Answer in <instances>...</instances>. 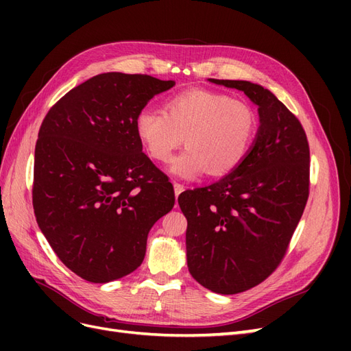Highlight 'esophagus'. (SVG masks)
I'll return each mask as SVG.
<instances>
[{"instance_id":"obj_1","label":"esophagus","mask_w":351,"mask_h":351,"mask_svg":"<svg viewBox=\"0 0 351 351\" xmlns=\"http://www.w3.org/2000/svg\"><path fill=\"white\" fill-rule=\"evenodd\" d=\"M184 190V186L183 184H180V183H174V193H176V199L178 197V195L182 193Z\"/></svg>"}]
</instances>
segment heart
Instances as JSON below:
<instances>
[{"label": "heart", "mask_w": 351, "mask_h": 351, "mask_svg": "<svg viewBox=\"0 0 351 351\" xmlns=\"http://www.w3.org/2000/svg\"><path fill=\"white\" fill-rule=\"evenodd\" d=\"M258 129L250 104L209 89H187L165 102V111L143 107L134 130L145 151L167 164L182 146L187 149L171 164V173L186 180L205 173L226 176L249 155Z\"/></svg>", "instance_id": "1"}]
</instances>
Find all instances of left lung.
Listing matches in <instances>:
<instances>
[{
  "mask_svg": "<svg viewBox=\"0 0 351 351\" xmlns=\"http://www.w3.org/2000/svg\"><path fill=\"white\" fill-rule=\"evenodd\" d=\"M258 105L259 129L246 159L219 182L178 196L187 218L192 277L237 294L277 269L309 197V143L297 117L261 84L209 79Z\"/></svg>",
  "mask_w": 351,
  "mask_h": 351,
  "instance_id": "obj_1",
  "label": "left lung"
}]
</instances>
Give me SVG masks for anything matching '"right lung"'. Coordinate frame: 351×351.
Masks as SVG:
<instances>
[{"instance_id":"right-lung-1","label":"right lung","mask_w":351,"mask_h":351,"mask_svg":"<svg viewBox=\"0 0 351 351\" xmlns=\"http://www.w3.org/2000/svg\"><path fill=\"white\" fill-rule=\"evenodd\" d=\"M174 80L102 73L45 115L35 147L34 209L60 261L80 278L110 282L141 267L174 189L142 152L136 115Z\"/></svg>"}]
</instances>
